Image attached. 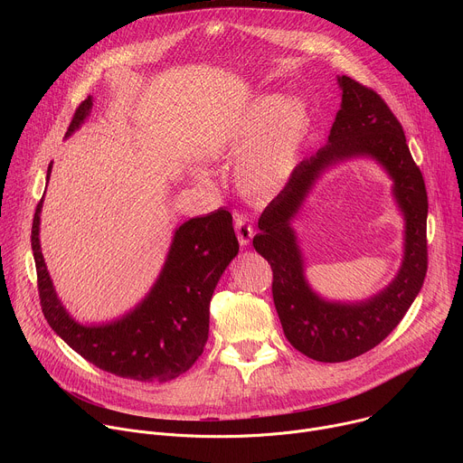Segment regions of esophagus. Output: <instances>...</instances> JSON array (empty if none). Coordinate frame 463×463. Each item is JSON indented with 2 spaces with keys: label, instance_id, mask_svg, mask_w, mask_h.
I'll return each instance as SVG.
<instances>
[{
  "label": "esophagus",
  "instance_id": "1",
  "mask_svg": "<svg viewBox=\"0 0 463 463\" xmlns=\"http://www.w3.org/2000/svg\"><path fill=\"white\" fill-rule=\"evenodd\" d=\"M234 229H236V236H238V241L241 247H247L254 236V229L252 225L249 223V220L245 216H238L234 220Z\"/></svg>",
  "mask_w": 463,
  "mask_h": 463
}]
</instances>
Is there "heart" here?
Masks as SVG:
<instances>
[{
  "mask_svg": "<svg viewBox=\"0 0 463 463\" xmlns=\"http://www.w3.org/2000/svg\"><path fill=\"white\" fill-rule=\"evenodd\" d=\"M309 124L304 102L282 95H261L223 129L218 148L242 152L234 165L236 186L247 195L279 192L297 166Z\"/></svg>",
  "mask_w": 463,
  "mask_h": 463,
  "instance_id": "b5f03b06",
  "label": "heart"
}]
</instances>
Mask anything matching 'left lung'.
<instances>
[{
	"mask_svg": "<svg viewBox=\"0 0 463 463\" xmlns=\"http://www.w3.org/2000/svg\"><path fill=\"white\" fill-rule=\"evenodd\" d=\"M341 109L327 145L298 163L258 220L256 252L271 263L273 300L286 339L300 354L320 363H343L377 346L402 322L427 275V190L405 131L386 102L370 88L343 75ZM354 156H372L392 177V191L406 218V252L396 279L361 303H332L318 298L303 277V259L290 227L319 174Z\"/></svg>",
	"mask_w": 463,
	"mask_h": 463,
	"instance_id": "8db88e82",
	"label": "left lung"
}]
</instances>
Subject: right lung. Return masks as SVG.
Masks as SVG:
<instances>
[{
	"label": "right lung",
	"mask_w": 463,
	"mask_h": 463,
	"mask_svg": "<svg viewBox=\"0 0 463 463\" xmlns=\"http://www.w3.org/2000/svg\"><path fill=\"white\" fill-rule=\"evenodd\" d=\"M93 97L75 111L70 137L90 117ZM52 163L47 168V181ZM38 203L31 245L43 317L54 334L104 372L136 381H170L203 354L209 339V306L220 277L238 254L229 211L218 209L175 229L165 266L150 293L129 313L108 324L84 326L61 306L40 249Z\"/></svg>",
	"instance_id": "right-lung-1"
}]
</instances>
